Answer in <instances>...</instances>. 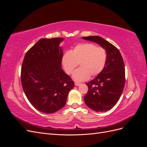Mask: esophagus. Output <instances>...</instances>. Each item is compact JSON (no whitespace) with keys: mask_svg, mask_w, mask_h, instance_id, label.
I'll return each instance as SVG.
<instances>
[{"mask_svg":"<svg viewBox=\"0 0 147 147\" xmlns=\"http://www.w3.org/2000/svg\"><path fill=\"white\" fill-rule=\"evenodd\" d=\"M75 85L76 86H78L80 85V83H78V82H75Z\"/></svg>","mask_w":147,"mask_h":147,"instance_id":"obj_1","label":"esophagus"}]
</instances>
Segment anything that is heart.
Masks as SVG:
<instances>
[{"label":"heart","instance_id":"heart-1","mask_svg":"<svg viewBox=\"0 0 147 147\" xmlns=\"http://www.w3.org/2000/svg\"><path fill=\"white\" fill-rule=\"evenodd\" d=\"M107 55L105 49L91 43H80L72 50L65 52L62 57V64L67 74H72L79 64L80 68L73 74L77 82H83L90 77L99 75L104 69Z\"/></svg>","mask_w":147,"mask_h":147}]
</instances>
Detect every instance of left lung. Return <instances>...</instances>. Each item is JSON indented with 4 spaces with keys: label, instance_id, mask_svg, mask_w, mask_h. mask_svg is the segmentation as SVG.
<instances>
[{
    "label": "left lung",
    "instance_id": "left-lung-1",
    "mask_svg": "<svg viewBox=\"0 0 147 147\" xmlns=\"http://www.w3.org/2000/svg\"><path fill=\"white\" fill-rule=\"evenodd\" d=\"M83 39L97 43L105 49L107 55L103 70L86 85L84 102L95 112H107L116 105L125 83V69L121 53L112 44L99 36L83 37Z\"/></svg>",
    "mask_w": 147,
    "mask_h": 147
}]
</instances>
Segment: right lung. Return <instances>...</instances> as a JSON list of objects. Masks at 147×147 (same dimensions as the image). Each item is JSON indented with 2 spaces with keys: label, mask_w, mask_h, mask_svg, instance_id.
I'll return each mask as SVG.
<instances>
[{
  "label": "right lung",
  "mask_w": 147,
  "mask_h": 147,
  "mask_svg": "<svg viewBox=\"0 0 147 147\" xmlns=\"http://www.w3.org/2000/svg\"><path fill=\"white\" fill-rule=\"evenodd\" d=\"M62 37L42 38L25 55L21 72V84L28 99L44 113L64 107L74 82L62 69Z\"/></svg>",
  "instance_id": "obj_1"
}]
</instances>
